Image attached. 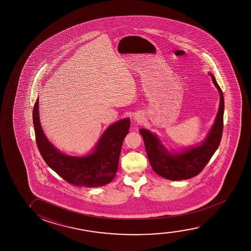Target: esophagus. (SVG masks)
Masks as SVG:
<instances>
[{"label":"esophagus","instance_id":"esophagus-1","mask_svg":"<svg viewBox=\"0 0 251 251\" xmlns=\"http://www.w3.org/2000/svg\"><path fill=\"white\" fill-rule=\"evenodd\" d=\"M133 119H134L135 122H138V123H140L142 121V117H141L140 114H135L134 115V117H133Z\"/></svg>","mask_w":251,"mask_h":251}]
</instances>
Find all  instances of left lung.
<instances>
[{"instance_id": "left-lung-1", "label": "left lung", "mask_w": 251, "mask_h": 251, "mask_svg": "<svg viewBox=\"0 0 251 251\" xmlns=\"http://www.w3.org/2000/svg\"><path fill=\"white\" fill-rule=\"evenodd\" d=\"M209 75L220 94V108L213 127L201 144L185 149L181 152L171 153L161 144L156 134L144 128L140 129L151 168L158 175L165 178L179 181L196 176L202 171L220 146L224 127L223 93L214 76L210 73Z\"/></svg>"}]
</instances>
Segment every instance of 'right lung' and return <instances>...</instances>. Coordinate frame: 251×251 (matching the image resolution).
<instances>
[{"mask_svg": "<svg viewBox=\"0 0 251 251\" xmlns=\"http://www.w3.org/2000/svg\"><path fill=\"white\" fill-rule=\"evenodd\" d=\"M32 119L40 154L45 163L65 181L73 185L94 188L105 185L113 180L123 142L130 127L128 118L107 127L92 152L85 157L64 154L48 141L40 124L38 99L34 104Z\"/></svg>", "mask_w": 251, "mask_h": 251, "instance_id": "add662e5", "label": "right lung"}]
</instances>
